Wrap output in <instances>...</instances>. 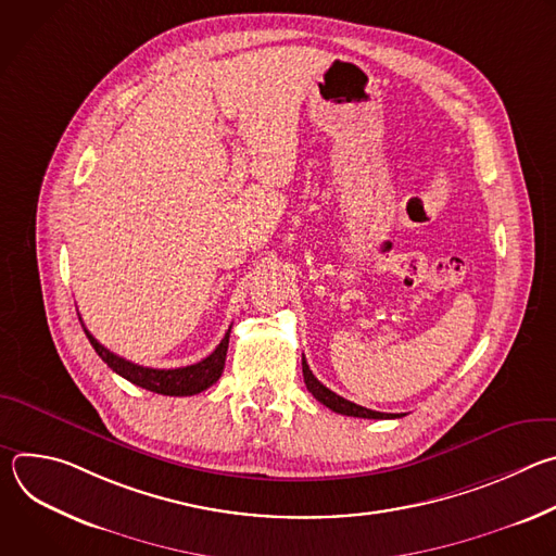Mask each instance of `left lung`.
Here are the masks:
<instances>
[{
	"label": "left lung",
	"mask_w": 556,
	"mask_h": 556,
	"mask_svg": "<svg viewBox=\"0 0 556 556\" xmlns=\"http://www.w3.org/2000/svg\"><path fill=\"white\" fill-rule=\"evenodd\" d=\"M301 365H303V380H305V387L307 391L314 395L316 401H319L321 405H326L328 409L337 412V414H343V416H352V418H369V420H387V418H401L399 414H380V412H371V409H365L356 403H350L345 401L343 395L334 393L332 389H328L324 382H319L314 378V374L309 371L307 363H305V356H301Z\"/></svg>",
	"instance_id": "obj_1"
}]
</instances>
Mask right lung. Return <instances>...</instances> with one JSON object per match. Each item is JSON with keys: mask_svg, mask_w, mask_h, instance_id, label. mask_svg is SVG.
<instances>
[{"mask_svg": "<svg viewBox=\"0 0 556 556\" xmlns=\"http://www.w3.org/2000/svg\"><path fill=\"white\" fill-rule=\"evenodd\" d=\"M86 337L90 339L92 348L97 350V354L108 363V367L112 371H116L118 376L127 378L129 382L153 391V393H163V395H193L200 393L204 389H208L213 382H217V378L224 371V361H226V350H228V337H230V328L224 334L222 343L200 363L195 365H187V367H176V369H153V367H142L136 365L114 352H110L108 348H103L84 326Z\"/></svg>", "mask_w": 556, "mask_h": 556, "instance_id": "right-lung-1", "label": "right lung"}]
</instances>
